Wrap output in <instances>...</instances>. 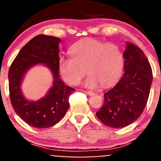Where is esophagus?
<instances>
[{
  "instance_id": "obj_1",
  "label": "esophagus",
  "mask_w": 161,
  "mask_h": 161,
  "mask_svg": "<svg viewBox=\"0 0 161 161\" xmlns=\"http://www.w3.org/2000/svg\"><path fill=\"white\" fill-rule=\"evenodd\" d=\"M84 92L87 95H89V96H93V95L95 94L93 92H91V91H84Z\"/></svg>"
}]
</instances>
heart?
<instances>
[{"instance_id": "obj_1", "label": "heart", "mask_w": 161, "mask_h": 161, "mask_svg": "<svg viewBox=\"0 0 161 161\" xmlns=\"http://www.w3.org/2000/svg\"><path fill=\"white\" fill-rule=\"evenodd\" d=\"M72 58H61L58 69L62 79L70 85H78L86 74L84 82L88 89H96L101 83L109 86L119 79L123 69V55L113 43L96 39L80 41L70 48Z\"/></svg>"}]
</instances>
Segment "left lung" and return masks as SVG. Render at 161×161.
Masks as SVG:
<instances>
[{"instance_id": "obj_1", "label": "left lung", "mask_w": 161, "mask_h": 161, "mask_svg": "<svg viewBox=\"0 0 161 161\" xmlns=\"http://www.w3.org/2000/svg\"><path fill=\"white\" fill-rule=\"evenodd\" d=\"M124 74L116 85L104 94V103L96 113L103 124L123 128L140 116L147 103L153 73L146 55L131 42L123 52Z\"/></svg>"}]
</instances>
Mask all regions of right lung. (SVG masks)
Returning <instances> with one entry per match:
<instances>
[{
    "label": "right lung",
    "instance_id": "right-lung-1",
    "mask_svg": "<svg viewBox=\"0 0 161 161\" xmlns=\"http://www.w3.org/2000/svg\"><path fill=\"white\" fill-rule=\"evenodd\" d=\"M60 38L38 35L21 48L8 72L10 99L15 113L24 122L35 128L45 129L56 124L69 107V96L75 89L66 86L59 78ZM45 65L52 72L53 86L44 97L28 101L21 90L26 72L34 66Z\"/></svg>",
    "mask_w": 161,
    "mask_h": 161
}]
</instances>
